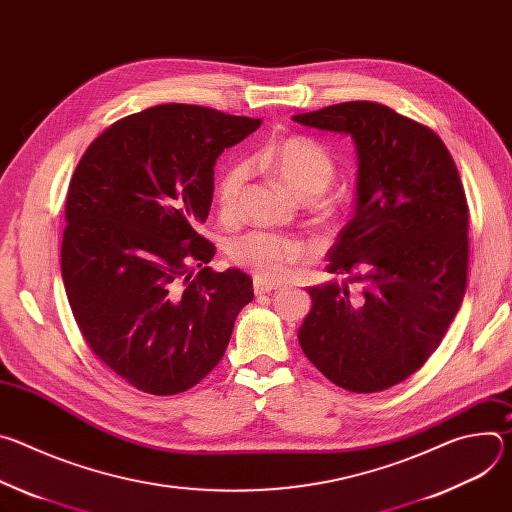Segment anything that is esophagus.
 Instances as JSON below:
<instances>
[{
	"label": "esophagus",
	"instance_id": "esophagus-1",
	"mask_svg": "<svg viewBox=\"0 0 512 512\" xmlns=\"http://www.w3.org/2000/svg\"><path fill=\"white\" fill-rule=\"evenodd\" d=\"M281 285L279 283H271V281H265V279H255V283H253V289H255V294L257 296H261V294H271V291H275V289H279Z\"/></svg>",
	"mask_w": 512,
	"mask_h": 512
}]
</instances>
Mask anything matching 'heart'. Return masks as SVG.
<instances>
[{"label": "heart", "mask_w": 512, "mask_h": 512, "mask_svg": "<svg viewBox=\"0 0 512 512\" xmlns=\"http://www.w3.org/2000/svg\"><path fill=\"white\" fill-rule=\"evenodd\" d=\"M261 164L296 198H316L334 180V162L322 145L310 137L294 135L261 152ZM247 164L231 166L218 182L216 202L223 214H233L247 182ZM231 259L251 269L259 279H283L291 265L308 261L312 247L300 239L265 231L247 233L231 243Z\"/></svg>", "instance_id": "heart-1"}]
</instances>
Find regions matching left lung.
Here are the masks:
<instances>
[{"instance_id":"1","label":"left lung","mask_w":512,"mask_h":512,"mask_svg":"<svg viewBox=\"0 0 512 512\" xmlns=\"http://www.w3.org/2000/svg\"><path fill=\"white\" fill-rule=\"evenodd\" d=\"M348 135L356 150L352 218L328 251L334 279L308 287L298 340L314 367L352 393L389 389L442 342L468 275V204L431 129L373 101L291 117ZM360 282L349 296V283Z\"/></svg>"}]
</instances>
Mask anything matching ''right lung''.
<instances>
[{"instance_id":"add662e5","label":"right lung","mask_w":512,"mask_h":512,"mask_svg":"<svg viewBox=\"0 0 512 512\" xmlns=\"http://www.w3.org/2000/svg\"><path fill=\"white\" fill-rule=\"evenodd\" d=\"M259 125L158 105L103 131L70 180L60 259L68 304L91 350L143 393L200 383L253 300L245 271L206 265L214 245L196 227L212 204L216 158Z\"/></svg>"}]
</instances>
